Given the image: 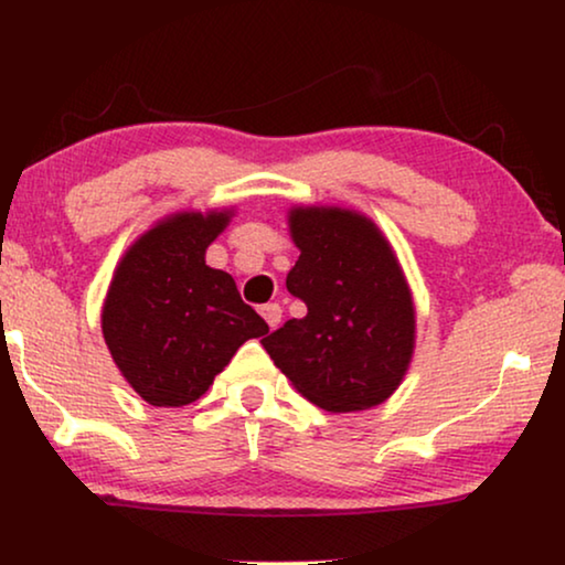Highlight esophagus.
I'll use <instances>...</instances> for the list:
<instances>
[{"instance_id": "1", "label": "esophagus", "mask_w": 565, "mask_h": 565, "mask_svg": "<svg viewBox=\"0 0 565 565\" xmlns=\"http://www.w3.org/2000/svg\"><path fill=\"white\" fill-rule=\"evenodd\" d=\"M262 316H265V321H267V327L269 329H277L280 327V321H282V308L277 306V303H267V306H262V311H259Z\"/></svg>"}]
</instances>
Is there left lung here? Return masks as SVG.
Returning <instances> with one entry per match:
<instances>
[{"instance_id": "obj_1", "label": "left lung", "mask_w": 565, "mask_h": 565, "mask_svg": "<svg viewBox=\"0 0 565 565\" xmlns=\"http://www.w3.org/2000/svg\"><path fill=\"white\" fill-rule=\"evenodd\" d=\"M300 249L288 290L303 319L262 339L300 396L331 414L365 412L393 396L414 358L412 288L373 218L339 205H292Z\"/></svg>"}]
</instances>
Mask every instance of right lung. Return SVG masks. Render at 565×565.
<instances>
[{
    "mask_svg": "<svg viewBox=\"0 0 565 565\" xmlns=\"http://www.w3.org/2000/svg\"><path fill=\"white\" fill-rule=\"evenodd\" d=\"M231 218L234 207L169 213L115 267L103 337L120 375L151 406L198 401L246 339L269 331L234 277L205 265Z\"/></svg>",
    "mask_w": 565,
    "mask_h": 565,
    "instance_id": "1",
    "label": "right lung"
}]
</instances>
